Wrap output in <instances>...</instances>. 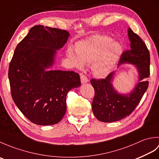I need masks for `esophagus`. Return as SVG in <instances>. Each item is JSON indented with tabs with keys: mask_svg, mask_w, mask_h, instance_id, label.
<instances>
[{
	"mask_svg": "<svg viewBox=\"0 0 159 159\" xmlns=\"http://www.w3.org/2000/svg\"><path fill=\"white\" fill-rule=\"evenodd\" d=\"M80 80H81L82 83H85L89 81V80H88V79H87V77L85 75V74H80Z\"/></svg>",
	"mask_w": 159,
	"mask_h": 159,
	"instance_id": "34e87169",
	"label": "esophagus"
}]
</instances>
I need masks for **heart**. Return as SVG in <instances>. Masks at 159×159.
Segmentation results:
<instances>
[{
    "instance_id": "1",
    "label": "heart",
    "mask_w": 159,
    "mask_h": 159,
    "mask_svg": "<svg viewBox=\"0 0 159 159\" xmlns=\"http://www.w3.org/2000/svg\"><path fill=\"white\" fill-rule=\"evenodd\" d=\"M76 51L72 48L67 50V55L74 66L81 68L84 63H93V73L98 76H104L117 63L121 46L118 42H112L109 36L96 35L78 42Z\"/></svg>"
}]
</instances>
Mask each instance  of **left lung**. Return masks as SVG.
Instances as JSON below:
<instances>
[{"label": "left lung", "mask_w": 159, "mask_h": 159, "mask_svg": "<svg viewBox=\"0 0 159 159\" xmlns=\"http://www.w3.org/2000/svg\"><path fill=\"white\" fill-rule=\"evenodd\" d=\"M130 48L122 52L119 65L129 63L135 65L139 71V81L134 90L128 95H121L113 89L111 84L114 73L105 79H92L91 83L95 91L92 104L94 116L103 122H113L121 120L131 114L140 102L149 85L146 80L150 76V52L140 37L130 28L128 31Z\"/></svg>", "instance_id": "left-lung-1"}]
</instances>
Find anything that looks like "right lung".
<instances>
[{"label": "right lung", "mask_w": 159, "mask_h": 159, "mask_svg": "<svg viewBox=\"0 0 159 159\" xmlns=\"http://www.w3.org/2000/svg\"><path fill=\"white\" fill-rule=\"evenodd\" d=\"M66 30L42 25L32 27L15 49L8 76L13 102L31 122L42 126L57 124L66 111V96L79 87L74 71H45L52 66L56 50L66 43Z\"/></svg>", "instance_id": "1"}]
</instances>
